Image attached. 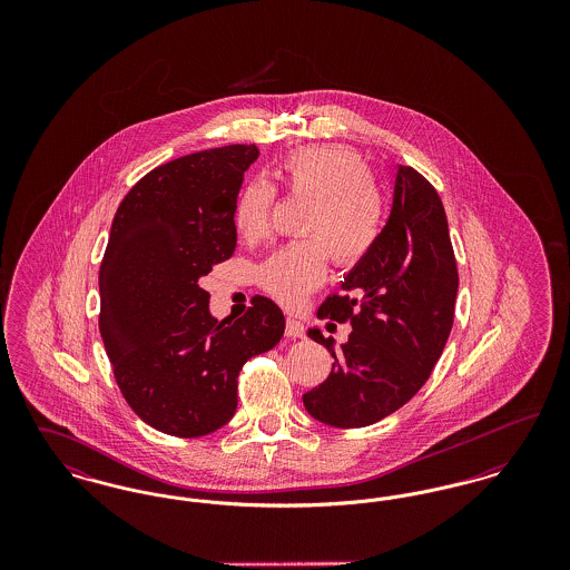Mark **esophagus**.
<instances>
[{
  "label": "esophagus",
  "instance_id": "obj_1",
  "mask_svg": "<svg viewBox=\"0 0 570 570\" xmlns=\"http://www.w3.org/2000/svg\"><path fill=\"white\" fill-rule=\"evenodd\" d=\"M286 335H288V337H303V335H305L303 323L291 316V318L286 321Z\"/></svg>",
  "mask_w": 570,
  "mask_h": 570
}]
</instances>
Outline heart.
Returning a JSON list of instances; mask_svg holds the SVG:
<instances>
[{"instance_id": "obj_1", "label": "heart", "mask_w": 570, "mask_h": 570, "mask_svg": "<svg viewBox=\"0 0 570 570\" xmlns=\"http://www.w3.org/2000/svg\"><path fill=\"white\" fill-rule=\"evenodd\" d=\"M279 175L293 194L312 196L305 235L261 265L263 288L284 303H297L326 275V248L340 263H354L379 242L384 203L365 160L342 145H318L293 151ZM275 191L267 181L247 184L235 203V226L244 237H261L272 217Z\"/></svg>"}]
</instances>
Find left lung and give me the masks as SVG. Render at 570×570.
<instances>
[{
    "mask_svg": "<svg viewBox=\"0 0 570 570\" xmlns=\"http://www.w3.org/2000/svg\"><path fill=\"white\" fill-rule=\"evenodd\" d=\"M458 286L442 200L421 173L400 166L379 242L344 277L346 295H328L318 307V318L351 323L348 342L335 353V340L316 326L307 331L335 363L303 395L305 410L325 425L353 430L410 402L446 346Z\"/></svg>",
    "mask_w": 570,
    "mask_h": 570,
    "instance_id": "obj_1",
    "label": "left lung"
}]
</instances>
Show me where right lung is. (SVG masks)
I'll use <instances>...</instances> for the list:
<instances>
[{
  "label": "right lung",
  "instance_id": "obj_1",
  "mask_svg": "<svg viewBox=\"0 0 570 570\" xmlns=\"http://www.w3.org/2000/svg\"><path fill=\"white\" fill-rule=\"evenodd\" d=\"M254 145H228L163 164L121 200L100 267V335L136 414L163 434L198 438L237 410L245 361L284 335L272 298L217 321L200 277L233 256L235 203Z\"/></svg>",
  "mask_w": 570,
  "mask_h": 570
}]
</instances>
